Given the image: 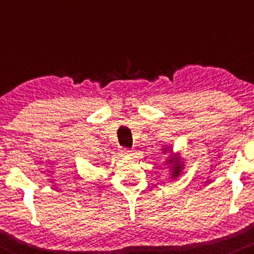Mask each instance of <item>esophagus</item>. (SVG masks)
I'll list each match as a JSON object with an SVG mask.
<instances>
[{
    "instance_id": "obj_1",
    "label": "esophagus",
    "mask_w": 254,
    "mask_h": 254,
    "mask_svg": "<svg viewBox=\"0 0 254 254\" xmlns=\"http://www.w3.org/2000/svg\"><path fill=\"white\" fill-rule=\"evenodd\" d=\"M122 154L125 155V156H132V155H134V150L122 149Z\"/></svg>"
}]
</instances>
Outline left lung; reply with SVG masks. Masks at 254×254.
Returning <instances> with one entry per match:
<instances>
[{"label":"left lung","instance_id":"8db88e82","mask_svg":"<svg viewBox=\"0 0 254 254\" xmlns=\"http://www.w3.org/2000/svg\"><path fill=\"white\" fill-rule=\"evenodd\" d=\"M162 150H164V151H162L164 154H169L165 164L169 167L170 179L176 180L177 177L181 175L182 170L185 169V162L182 161V157L180 156V152H174L170 146H166V145H165Z\"/></svg>","mask_w":254,"mask_h":254}]
</instances>
